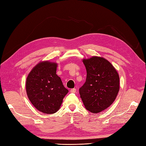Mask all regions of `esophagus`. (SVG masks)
I'll return each instance as SVG.
<instances>
[{"label":"esophagus","instance_id":"34e87169","mask_svg":"<svg viewBox=\"0 0 146 146\" xmlns=\"http://www.w3.org/2000/svg\"><path fill=\"white\" fill-rule=\"evenodd\" d=\"M76 90L75 88H72L70 90V92L73 93V94H75V93H76Z\"/></svg>","mask_w":146,"mask_h":146}]
</instances>
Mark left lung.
Segmentation results:
<instances>
[{
  "label": "left lung",
  "mask_w": 146,
  "mask_h": 146,
  "mask_svg": "<svg viewBox=\"0 0 146 146\" xmlns=\"http://www.w3.org/2000/svg\"><path fill=\"white\" fill-rule=\"evenodd\" d=\"M86 70V82L79 92L86 110L98 113L106 109L115 100L120 89L117 70L103 57L83 59Z\"/></svg>",
  "instance_id": "1"
}]
</instances>
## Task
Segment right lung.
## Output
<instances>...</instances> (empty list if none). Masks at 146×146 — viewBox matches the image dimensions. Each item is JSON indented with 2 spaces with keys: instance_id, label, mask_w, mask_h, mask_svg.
I'll use <instances>...</instances> for the list:
<instances>
[{
  "instance_id": "obj_1",
  "label": "right lung",
  "mask_w": 146,
  "mask_h": 146,
  "mask_svg": "<svg viewBox=\"0 0 146 146\" xmlns=\"http://www.w3.org/2000/svg\"><path fill=\"white\" fill-rule=\"evenodd\" d=\"M57 66L54 62L40 61L27 75V95L33 106L41 112H56L68 92L56 75Z\"/></svg>"
}]
</instances>
